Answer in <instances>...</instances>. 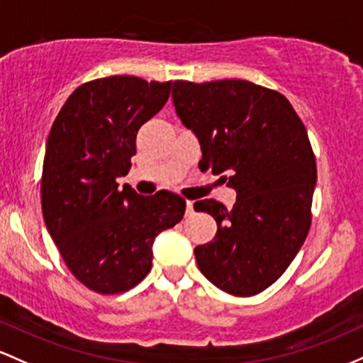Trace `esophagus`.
Masks as SVG:
<instances>
[{
	"label": "esophagus",
	"mask_w": 363,
	"mask_h": 363,
	"mask_svg": "<svg viewBox=\"0 0 363 363\" xmlns=\"http://www.w3.org/2000/svg\"><path fill=\"white\" fill-rule=\"evenodd\" d=\"M192 213H194V202L186 201V216H190Z\"/></svg>",
	"instance_id": "obj_1"
}]
</instances>
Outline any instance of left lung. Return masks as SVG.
<instances>
[{"label": "left lung", "mask_w": 363, "mask_h": 363, "mask_svg": "<svg viewBox=\"0 0 363 363\" xmlns=\"http://www.w3.org/2000/svg\"><path fill=\"white\" fill-rule=\"evenodd\" d=\"M174 111L201 144L199 168L226 173L233 209L203 199L213 242L195 247L199 269L214 286L252 296L288 269L311 228L317 183L307 130L283 94L247 80L173 84Z\"/></svg>", "instance_id": "8db88e82"}]
</instances>
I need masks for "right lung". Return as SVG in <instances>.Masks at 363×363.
<instances>
[{
	"label": "right lung",
	"instance_id": "1",
	"mask_svg": "<svg viewBox=\"0 0 363 363\" xmlns=\"http://www.w3.org/2000/svg\"><path fill=\"white\" fill-rule=\"evenodd\" d=\"M169 91L171 82L130 75L92 80L72 92L48 137L44 223L72 274L103 295L140 283L156 236L185 214L180 195L144 197L116 183L132 166L138 128L161 111Z\"/></svg>",
	"mask_w": 363,
	"mask_h": 363
}]
</instances>
